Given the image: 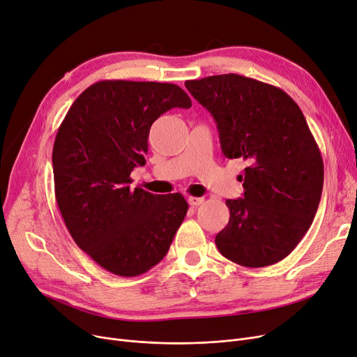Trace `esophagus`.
I'll return each instance as SVG.
<instances>
[{
	"label": "esophagus",
	"instance_id": "34e87169",
	"mask_svg": "<svg viewBox=\"0 0 357 357\" xmlns=\"http://www.w3.org/2000/svg\"><path fill=\"white\" fill-rule=\"evenodd\" d=\"M188 203H190V206H192V207H198V206H201L204 203V198L203 197H188Z\"/></svg>",
	"mask_w": 357,
	"mask_h": 357
}]
</instances>
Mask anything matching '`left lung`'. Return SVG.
Wrapping results in <instances>:
<instances>
[{
    "instance_id": "1",
    "label": "left lung",
    "mask_w": 357,
    "mask_h": 357,
    "mask_svg": "<svg viewBox=\"0 0 357 357\" xmlns=\"http://www.w3.org/2000/svg\"><path fill=\"white\" fill-rule=\"evenodd\" d=\"M185 87L213 115L225 156L245 162L243 198L226 199L217 250L243 267L275 264L311 227L322 192V156L301 107L282 89L239 74Z\"/></svg>"
}]
</instances>
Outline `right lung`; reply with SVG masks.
Returning a JSON list of instances; mask_svg holds the SVG:
<instances>
[{
  "instance_id": "1",
  "label": "right lung",
  "mask_w": 357,
  "mask_h": 357,
  "mask_svg": "<svg viewBox=\"0 0 357 357\" xmlns=\"http://www.w3.org/2000/svg\"><path fill=\"white\" fill-rule=\"evenodd\" d=\"M179 86L102 80L74 100L52 150L55 198L77 246L121 277L147 273L165 258L188 203L182 194L130 188L146 165L151 123L172 107H191Z\"/></svg>"
}]
</instances>
